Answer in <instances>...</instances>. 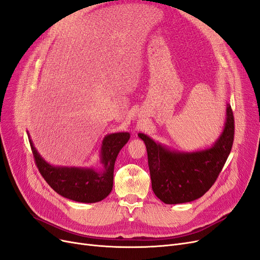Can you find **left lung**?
<instances>
[{
    "instance_id": "8db88e82",
    "label": "left lung",
    "mask_w": 260,
    "mask_h": 260,
    "mask_svg": "<svg viewBox=\"0 0 260 260\" xmlns=\"http://www.w3.org/2000/svg\"><path fill=\"white\" fill-rule=\"evenodd\" d=\"M144 140L154 194L165 204H180L204 196L218 177L233 145L234 118L227 105L222 133L212 147L185 152L171 150L155 142L146 134Z\"/></svg>"
}]
</instances>
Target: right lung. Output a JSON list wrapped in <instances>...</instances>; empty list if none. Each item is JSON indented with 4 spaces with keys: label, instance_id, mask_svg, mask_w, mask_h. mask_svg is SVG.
<instances>
[{
    "label": "right lung",
    "instance_id": "right-lung-1",
    "mask_svg": "<svg viewBox=\"0 0 260 260\" xmlns=\"http://www.w3.org/2000/svg\"><path fill=\"white\" fill-rule=\"evenodd\" d=\"M30 146L38 169L46 182L58 194L81 203H96L107 198L113 187L114 163L121 149L129 140V133H113L106 135L100 148L98 171L93 167L54 166L40 155L28 134Z\"/></svg>",
    "mask_w": 260,
    "mask_h": 260
}]
</instances>
